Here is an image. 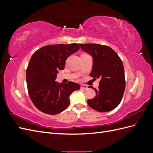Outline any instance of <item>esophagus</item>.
<instances>
[{
  "mask_svg": "<svg viewBox=\"0 0 153 153\" xmlns=\"http://www.w3.org/2000/svg\"><path fill=\"white\" fill-rule=\"evenodd\" d=\"M80 88H81L82 89H84L85 90V89H88V87L87 85H82Z\"/></svg>",
  "mask_w": 153,
  "mask_h": 153,
  "instance_id": "esophagus-1",
  "label": "esophagus"
}]
</instances>
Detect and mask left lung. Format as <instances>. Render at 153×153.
<instances>
[{
  "label": "left lung",
  "instance_id": "left-lung-1",
  "mask_svg": "<svg viewBox=\"0 0 153 153\" xmlns=\"http://www.w3.org/2000/svg\"><path fill=\"white\" fill-rule=\"evenodd\" d=\"M82 50L90 54L93 59L90 76L100 79L96 96L89 100L91 108L100 112H109L121 103L125 90L123 64L119 55L108 46L98 44H79Z\"/></svg>",
  "mask_w": 153,
  "mask_h": 153
}]
</instances>
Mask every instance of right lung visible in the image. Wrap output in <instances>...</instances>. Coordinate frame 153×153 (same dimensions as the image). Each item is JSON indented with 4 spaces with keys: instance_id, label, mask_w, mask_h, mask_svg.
<instances>
[{
    "instance_id": "obj_1",
    "label": "right lung",
    "mask_w": 153,
    "mask_h": 153,
    "mask_svg": "<svg viewBox=\"0 0 153 153\" xmlns=\"http://www.w3.org/2000/svg\"><path fill=\"white\" fill-rule=\"evenodd\" d=\"M76 43L51 45L41 48L31 57L26 71L29 94L36 107L43 113L55 115L69 105V96L79 90V84L55 81L59 70H63L67 58L79 50Z\"/></svg>"
}]
</instances>
